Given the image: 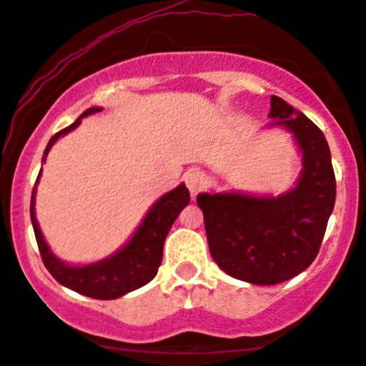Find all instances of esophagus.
Masks as SVG:
<instances>
[{
	"mask_svg": "<svg viewBox=\"0 0 366 366\" xmlns=\"http://www.w3.org/2000/svg\"><path fill=\"white\" fill-rule=\"evenodd\" d=\"M184 180H186V186L191 194H196V192H199L204 187V175L203 172L197 169H189L184 174Z\"/></svg>",
	"mask_w": 366,
	"mask_h": 366,
	"instance_id": "34e87169",
	"label": "esophagus"
}]
</instances>
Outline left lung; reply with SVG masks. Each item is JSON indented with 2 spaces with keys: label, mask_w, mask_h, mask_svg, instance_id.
<instances>
[{
  "label": "left lung",
  "mask_w": 366,
  "mask_h": 366,
  "mask_svg": "<svg viewBox=\"0 0 366 366\" xmlns=\"http://www.w3.org/2000/svg\"><path fill=\"white\" fill-rule=\"evenodd\" d=\"M267 127L287 130L301 153V172L282 194L199 192L212 258L225 274L256 285L285 282L305 272L320 249L335 203V175L325 136L279 96Z\"/></svg>",
  "instance_id": "8db88e82"
}]
</instances>
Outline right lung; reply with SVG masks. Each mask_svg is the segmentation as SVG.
Segmentation results:
<instances>
[{
    "mask_svg": "<svg viewBox=\"0 0 366 366\" xmlns=\"http://www.w3.org/2000/svg\"><path fill=\"white\" fill-rule=\"evenodd\" d=\"M102 110V107L87 108L72 125L54 134L44 149L43 163L46 162V157L51 151L54 142L77 129L82 119ZM41 174H43V170L37 175L31 197V220L44 267L63 287H69L75 292L84 294V296L94 297V300H117V297L136 291V289L142 287L154 279L159 264H162L163 244L169 236L170 227L174 225L175 218L191 201V194H189L186 184H179L175 189L159 196L151 204L141 224L137 225V229L134 230V234L124 246H120L119 249L104 256L103 259H98V262L75 264L63 262L53 253L43 232H41L39 224H37L36 191Z\"/></svg>",
    "mask_w": 366,
    "mask_h": 366,
    "instance_id": "add662e5",
    "label": "right lung"
}]
</instances>
